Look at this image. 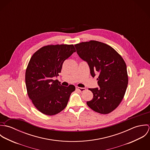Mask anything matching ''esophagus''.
I'll list each match as a JSON object with an SVG mask.
<instances>
[{
	"label": "esophagus",
	"instance_id": "esophagus-1",
	"mask_svg": "<svg viewBox=\"0 0 150 150\" xmlns=\"http://www.w3.org/2000/svg\"><path fill=\"white\" fill-rule=\"evenodd\" d=\"M76 89L79 90V91H80V92H83V91H84L86 90V88H81V87H78V86H77V87H76Z\"/></svg>",
	"mask_w": 150,
	"mask_h": 150
}]
</instances>
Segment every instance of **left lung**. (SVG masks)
<instances>
[{
	"instance_id": "obj_1",
	"label": "left lung",
	"mask_w": 150,
	"mask_h": 150,
	"mask_svg": "<svg viewBox=\"0 0 150 150\" xmlns=\"http://www.w3.org/2000/svg\"><path fill=\"white\" fill-rule=\"evenodd\" d=\"M74 46L80 58L88 64L92 77L99 73V88L89 89L93 96L87 105L97 112L110 113L120 105L127 88L125 61L113 48L100 42L91 40Z\"/></svg>"
}]
</instances>
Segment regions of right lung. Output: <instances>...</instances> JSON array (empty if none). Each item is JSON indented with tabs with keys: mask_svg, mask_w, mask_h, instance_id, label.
I'll use <instances>...</instances> for the list:
<instances>
[{
	"mask_svg": "<svg viewBox=\"0 0 150 150\" xmlns=\"http://www.w3.org/2000/svg\"><path fill=\"white\" fill-rule=\"evenodd\" d=\"M76 50L73 45H50L38 50L31 57L25 73L28 95L44 114L52 115L66 107L75 86H62L53 77L59 76L63 63Z\"/></svg>",
	"mask_w": 150,
	"mask_h": 150,
	"instance_id": "1",
	"label": "right lung"
}]
</instances>
